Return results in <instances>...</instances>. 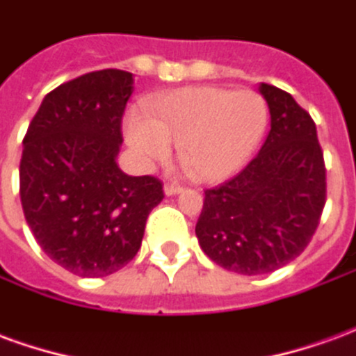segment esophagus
Here are the masks:
<instances>
[{
  "label": "esophagus",
  "mask_w": 356,
  "mask_h": 356,
  "mask_svg": "<svg viewBox=\"0 0 356 356\" xmlns=\"http://www.w3.org/2000/svg\"><path fill=\"white\" fill-rule=\"evenodd\" d=\"M183 191V186H179V185H168L163 186V193H165V196H173V194H179Z\"/></svg>",
  "instance_id": "esophagus-1"
}]
</instances>
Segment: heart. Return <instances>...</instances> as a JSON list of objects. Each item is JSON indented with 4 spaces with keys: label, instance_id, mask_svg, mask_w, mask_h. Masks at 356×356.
I'll return each mask as SVG.
<instances>
[{
    "label": "heart",
    "instance_id": "1",
    "mask_svg": "<svg viewBox=\"0 0 356 356\" xmlns=\"http://www.w3.org/2000/svg\"><path fill=\"white\" fill-rule=\"evenodd\" d=\"M268 110L250 89L185 88L145 104L131 116L125 139L143 162H163L171 145L196 179L217 183L246 163L267 129Z\"/></svg>",
    "mask_w": 356,
    "mask_h": 356
}]
</instances>
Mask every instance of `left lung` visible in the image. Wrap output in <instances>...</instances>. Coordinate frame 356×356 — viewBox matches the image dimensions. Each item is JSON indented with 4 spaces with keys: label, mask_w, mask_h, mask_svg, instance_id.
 <instances>
[{
    "label": "left lung",
    "mask_w": 356,
    "mask_h": 356,
    "mask_svg": "<svg viewBox=\"0 0 356 356\" xmlns=\"http://www.w3.org/2000/svg\"><path fill=\"white\" fill-rule=\"evenodd\" d=\"M270 131L259 154L223 185L204 191L200 248L219 267L265 275L309 246L326 204V168L316 125L282 89L261 83Z\"/></svg>",
    "instance_id": "1"
}]
</instances>
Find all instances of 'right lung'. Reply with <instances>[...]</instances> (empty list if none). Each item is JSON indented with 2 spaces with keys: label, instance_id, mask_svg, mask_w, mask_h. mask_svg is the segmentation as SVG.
<instances>
[{
  "label": "right lung",
  "instance_id": "add662e5",
  "mask_svg": "<svg viewBox=\"0 0 356 356\" xmlns=\"http://www.w3.org/2000/svg\"><path fill=\"white\" fill-rule=\"evenodd\" d=\"M133 74H83L45 95L22 140L20 202L30 231L51 259L101 278L137 255L162 181L118 168L122 118Z\"/></svg>",
  "mask_w": 356,
  "mask_h": 356
}]
</instances>
